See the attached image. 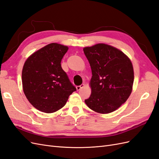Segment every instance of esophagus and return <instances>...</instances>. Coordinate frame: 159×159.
<instances>
[{
	"mask_svg": "<svg viewBox=\"0 0 159 159\" xmlns=\"http://www.w3.org/2000/svg\"><path fill=\"white\" fill-rule=\"evenodd\" d=\"M84 86H85V84H82L79 85V86H76V89L78 90V91H79V90H80L81 88H84Z\"/></svg>",
	"mask_w": 159,
	"mask_h": 159,
	"instance_id": "esophagus-1",
	"label": "esophagus"
}]
</instances>
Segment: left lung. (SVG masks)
<instances>
[{
	"label": "left lung",
	"mask_w": 159,
	"mask_h": 159,
	"mask_svg": "<svg viewBox=\"0 0 159 159\" xmlns=\"http://www.w3.org/2000/svg\"><path fill=\"white\" fill-rule=\"evenodd\" d=\"M83 50L92 74L89 81L91 93L85 103L95 112L111 113L121 107L132 92V62L122 51L103 43Z\"/></svg>",
	"instance_id": "left-lung-1"
}]
</instances>
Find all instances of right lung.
I'll return each instance as SVG.
<instances>
[{
  "instance_id": "right-lung-1",
  "label": "right lung",
  "mask_w": 159,
  "mask_h": 159,
  "mask_svg": "<svg viewBox=\"0 0 159 159\" xmlns=\"http://www.w3.org/2000/svg\"><path fill=\"white\" fill-rule=\"evenodd\" d=\"M68 48L51 43L34 52L23 66V91L33 107L42 112L52 113L61 109L76 90L60 64Z\"/></svg>"
}]
</instances>
